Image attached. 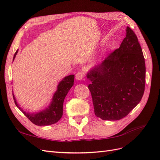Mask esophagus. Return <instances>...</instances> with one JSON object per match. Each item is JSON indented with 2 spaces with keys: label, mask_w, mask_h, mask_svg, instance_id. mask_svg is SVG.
Returning <instances> with one entry per match:
<instances>
[{
  "label": "esophagus",
  "mask_w": 160,
  "mask_h": 160,
  "mask_svg": "<svg viewBox=\"0 0 160 160\" xmlns=\"http://www.w3.org/2000/svg\"><path fill=\"white\" fill-rule=\"evenodd\" d=\"M83 77H84V73H83V72H81V71L77 72V73L76 75H75L76 79L78 80V81L82 80V79H83Z\"/></svg>",
  "instance_id": "34e87169"
}]
</instances>
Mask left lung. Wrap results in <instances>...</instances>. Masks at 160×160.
<instances>
[{"mask_svg":"<svg viewBox=\"0 0 160 160\" xmlns=\"http://www.w3.org/2000/svg\"><path fill=\"white\" fill-rule=\"evenodd\" d=\"M95 114L103 120L123 118L141 101L146 64L137 36L129 27L119 49L87 72Z\"/></svg>","mask_w":160,"mask_h":160,"instance_id":"obj_1","label":"left lung"}]
</instances>
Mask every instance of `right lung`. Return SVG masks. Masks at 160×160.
I'll use <instances>...</instances> for the list:
<instances>
[{
    "label": "right lung",
    "instance_id": "right-lung-1",
    "mask_svg": "<svg viewBox=\"0 0 160 160\" xmlns=\"http://www.w3.org/2000/svg\"><path fill=\"white\" fill-rule=\"evenodd\" d=\"M18 51V50L14 54L13 61L15 59ZM74 75L65 77L58 84L57 91L53 94L50 104L46 108L38 112H27L24 111L17 103L15 97L12 93L14 103L17 107L34 124L39 126H47L54 124L62 118L64 100L67 94L74 84Z\"/></svg>",
    "mask_w": 160,
    "mask_h": 160
}]
</instances>
